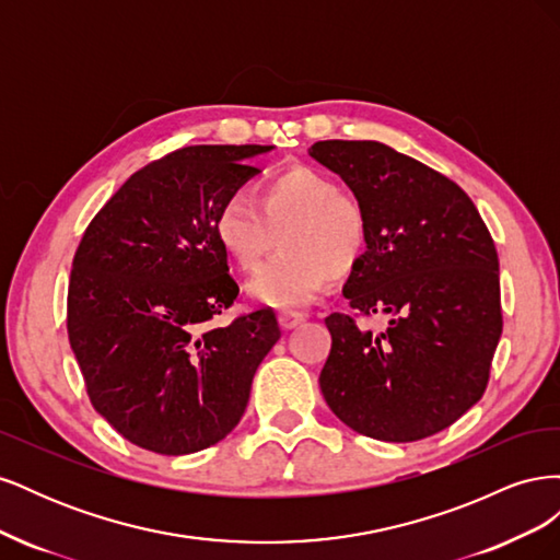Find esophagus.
<instances>
[{"instance_id":"obj_1","label":"esophagus","mask_w":560,"mask_h":560,"mask_svg":"<svg viewBox=\"0 0 560 560\" xmlns=\"http://www.w3.org/2000/svg\"><path fill=\"white\" fill-rule=\"evenodd\" d=\"M278 322H280V327L284 329V331H290V329H296L301 322H303V315H299V313H280L278 315Z\"/></svg>"}]
</instances>
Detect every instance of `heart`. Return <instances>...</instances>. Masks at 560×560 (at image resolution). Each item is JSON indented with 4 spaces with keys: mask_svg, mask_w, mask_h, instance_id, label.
<instances>
[{
    "mask_svg": "<svg viewBox=\"0 0 560 560\" xmlns=\"http://www.w3.org/2000/svg\"><path fill=\"white\" fill-rule=\"evenodd\" d=\"M282 257L254 278V301L280 311H299L327 290L331 278H348L369 247V219L358 196L306 165L264 179L257 208L229 196L214 217V238L243 273L259 270L280 233Z\"/></svg>",
    "mask_w": 560,
    "mask_h": 560,
    "instance_id": "heart-1",
    "label": "heart"
}]
</instances>
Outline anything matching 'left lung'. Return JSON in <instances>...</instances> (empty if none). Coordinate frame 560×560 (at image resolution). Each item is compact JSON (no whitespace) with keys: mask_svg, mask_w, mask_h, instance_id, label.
<instances>
[{"mask_svg":"<svg viewBox=\"0 0 560 560\" xmlns=\"http://www.w3.org/2000/svg\"><path fill=\"white\" fill-rule=\"evenodd\" d=\"M308 154L341 177L369 219V247L331 313L319 387L348 428L418 442L477 404L502 334L495 243L471 198L425 163L371 140L315 142ZM385 314L376 335L353 322Z\"/></svg>","mask_w":560,"mask_h":560,"instance_id":"left-lung-1","label":"left lung"}]
</instances>
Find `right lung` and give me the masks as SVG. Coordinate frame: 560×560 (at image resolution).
<instances>
[{
	"label": "right lung",
	"instance_id": "obj_1",
	"mask_svg": "<svg viewBox=\"0 0 560 560\" xmlns=\"http://www.w3.org/2000/svg\"><path fill=\"white\" fill-rule=\"evenodd\" d=\"M270 149L198 144L151 161L105 202L77 247L70 346L93 409L135 446L186 455L222 442L280 338L266 308L212 325L241 292L214 217L259 173L249 159Z\"/></svg>",
	"mask_w": 560,
	"mask_h": 560
}]
</instances>
